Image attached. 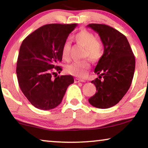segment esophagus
Returning <instances> with one entry per match:
<instances>
[{"label": "esophagus", "mask_w": 148, "mask_h": 148, "mask_svg": "<svg viewBox=\"0 0 148 148\" xmlns=\"http://www.w3.org/2000/svg\"><path fill=\"white\" fill-rule=\"evenodd\" d=\"M74 82H76V83H77V82H85V80H82V79H79V78H75V80H74Z\"/></svg>", "instance_id": "obj_1"}]
</instances>
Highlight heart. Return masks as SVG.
Listing matches in <instances>:
<instances>
[{
  "label": "heart",
  "instance_id": "heart-1",
  "mask_svg": "<svg viewBox=\"0 0 148 148\" xmlns=\"http://www.w3.org/2000/svg\"><path fill=\"white\" fill-rule=\"evenodd\" d=\"M76 43L84 47V56L88 57L93 61L97 62L103 57L104 53V45L101 39L97 38L96 35L90 31L83 29L73 37ZM71 43L66 41L63 43L61 49L62 59L68 61L70 58ZM90 68L88 60L85 59L80 61H75L66 66V70L68 73L78 78H84L88 73Z\"/></svg>",
  "mask_w": 148,
  "mask_h": 148
}]
</instances>
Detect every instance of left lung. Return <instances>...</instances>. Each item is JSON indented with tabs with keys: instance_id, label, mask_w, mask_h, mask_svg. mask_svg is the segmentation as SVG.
<instances>
[{
	"instance_id": "8db88e82",
	"label": "left lung",
	"mask_w": 148,
	"mask_h": 148,
	"mask_svg": "<svg viewBox=\"0 0 148 148\" xmlns=\"http://www.w3.org/2000/svg\"><path fill=\"white\" fill-rule=\"evenodd\" d=\"M88 27L99 33L104 45L103 56L95 69L99 78L91 81L97 91L88 102L95 107L108 109L116 105L128 91L136 60L127 39L119 31L105 24L92 23Z\"/></svg>"
}]
</instances>
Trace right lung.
Returning <instances> with one entry per match:
<instances>
[{
	"instance_id": "right-lung-1",
	"label": "right lung",
	"mask_w": 148,
	"mask_h": 148,
	"mask_svg": "<svg viewBox=\"0 0 148 148\" xmlns=\"http://www.w3.org/2000/svg\"><path fill=\"white\" fill-rule=\"evenodd\" d=\"M73 24H47L31 33L20 47L16 76L21 90L35 107L54 109L61 103L68 87L74 83L72 75L53 78L62 60L61 49L68 35L76 26Z\"/></svg>"
}]
</instances>
